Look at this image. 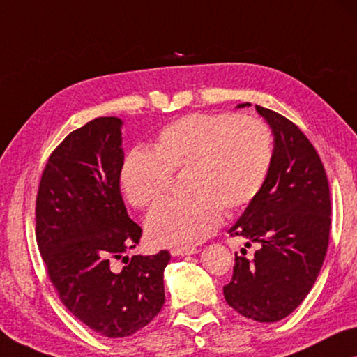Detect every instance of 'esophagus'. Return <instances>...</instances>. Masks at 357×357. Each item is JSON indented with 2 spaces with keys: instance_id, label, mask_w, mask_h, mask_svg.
Wrapping results in <instances>:
<instances>
[{
  "instance_id": "obj_1",
  "label": "esophagus",
  "mask_w": 357,
  "mask_h": 357,
  "mask_svg": "<svg viewBox=\"0 0 357 357\" xmlns=\"http://www.w3.org/2000/svg\"><path fill=\"white\" fill-rule=\"evenodd\" d=\"M197 252H199V249H197V248H177V249H172L171 254L174 257H183V255L197 254Z\"/></svg>"
}]
</instances>
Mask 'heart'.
<instances>
[{"mask_svg":"<svg viewBox=\"0 0 357 357\" xmlns=\"http://www.w3.org/2000/svg\"><path fill=\"white\" fill-rule=\"evenodd\" d=\"M273 164V134L259 118L191 113L158 132L153 150L126 155L119 183L130 204L145 207L166 193L174 172L186 171V197L153 207L146 234L164 248H190L215 231L222 209H244L259 196Z\"/></svg>","mask_w":357,"mask_h":357,"instance_id":"b5f03b06","label":"heart"}]
</instances>
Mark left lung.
I'll return each mask as SVG.
<instances>
[{
    "label": "left lung",
    "mask_w": 357,
    "mask_h": 357,
    "mask_svg": "<svg viewBox=\"0 0 357 357\" xmlns=\"http://www.w3.org/2000/svg\"><path fill=\"white\" fill-rule=\"evenodd\" d=\"M250 103H241L238 108ZM274 135L273 164L259 196L228 233L257 243L252 259L234 257L227 303L259 322L289 316L316 282L331 234V191L326 169L298 126L255 105Z\"/></svg>",
    "instance_id": "left-lung-1"
}]
</instances>
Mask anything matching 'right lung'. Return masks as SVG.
Returning a JSON list of instances; mask_svg holds the SVG:
<instances>
[{
    "label": "right lung",
    "instance_id": "1",
    "mask_svg": "<svg viewBox=\"0 0 357 357\" xmlns=\"http://www.w3.org/2000/svg\"><path fill=\"white\" fill-rule=\"evenodd\" d=\"M123 121L96 118L51 153L36 196V243L62 303L108 338L129 337L150 324L164 305L167 250L123 257L142 228L126 211L119 171ZM114 258L128 259L113 271Z\"/></svg>",
    "mask_w": 357,
    "mask_h": 357
}]
</instances>
